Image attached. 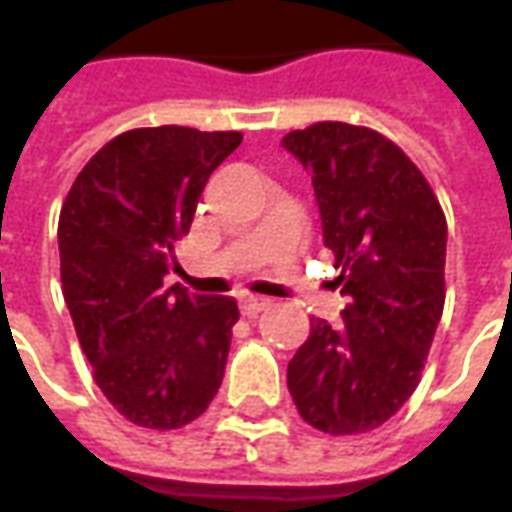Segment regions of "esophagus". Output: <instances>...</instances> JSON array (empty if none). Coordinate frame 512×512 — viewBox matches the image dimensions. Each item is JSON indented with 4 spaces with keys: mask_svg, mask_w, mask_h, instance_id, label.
Instances as JSON below:
<instances>
[{
    "mask_svg": "<svg viewBox=\"0 0 512 512\" xmlns=\"http://www.w3.org/2000/svg\"><path fill=\"white\" fill-rule=\"evenodd\" d=\"M268 310V301L266 299H257V296H246L241 299V315L244 318H257L260 312Z\"/></svg>",
    "mask_w": 512,
    "mask_h": 512,
    "instance_id": "obj_1",
    "label": "esophagus"
}]
</instances>
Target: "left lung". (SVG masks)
Here are the masks:
<instances>
[{"label": "left lung", "instance_id": "obj_1", "mask_svg": "<svg viewBox=\"0 0 512 512\" xmlns=\"http://www.w3.org/2000/svg\"><path fill=\"white\" fill-rule=\"evenodd\" d=\"M282 145L312 172L348 296L340 323H310L288 365L290 397L315 430L367 433L422 378L447 293V219L417 164L373 128L323 120Z\"/></svg>", "mask_w": 512, "mask_h": 512}]
</instances>
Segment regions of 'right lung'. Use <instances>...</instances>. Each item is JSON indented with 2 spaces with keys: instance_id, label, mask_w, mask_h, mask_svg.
Returning <instances> with one entry per match:
<instances>
[{
  "instance_id": "1",
  "label": "right lung",
  "mask_w": 512,
  "mask_h": 512,
  "mask_svg": "<svg viewBox=\"0 0 512 512\" xmlns=\"http://www.w3.org/2000/svg\"><path fill=\"white\" fill-rule=\"evenodd\" d=\"M241 131L134 128L95 153L62 202L60 277L106 400L139 428L189 425L219 392L238 321L230 296L164 288L205 183Z\"/></svg>"
}]
</instances>
